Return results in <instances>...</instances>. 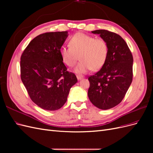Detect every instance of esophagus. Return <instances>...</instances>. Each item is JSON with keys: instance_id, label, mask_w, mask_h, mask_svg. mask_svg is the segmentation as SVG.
Returning a JSON list of instances; mask_svg holds the SVG:
<instances>
[{"instance_id": "obj_1", "label": "esophagus", "mask_w": 153, "mask_h": 153, "mask_svg": "<svg viewBox=\"0 0 153 153\" xmlns=\"http://www.w3.org/2000/svg\"><path fill=\"white\" fill-rule=\"evenodd\" d=\"M76 78H77V79H78V80H80L82 79V78H84V76H82V75H76Z\"/></svg>"}]
</instances>
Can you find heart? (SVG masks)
<instances>
[{
  "mask_svg": "<svg viewBox=\"0 0 153 153\" xmlns=\"http://www.w3.org/2000/svg\"><path fill=\"white\" fill-rule=\"evenodd\" d=\"M69 45L61 47L60 55L63 62L69 67L75 65L79 55L81 61L74 70L78 75L85 74L92 69L98 70L107 59L108 45L102 38L79 32L70 38Z\"/></svg>",
  "mask_w": 153,
  "mask_h": 153,
  "instance_id": "heart-1",
  "label": "heart"
}]
</instances>
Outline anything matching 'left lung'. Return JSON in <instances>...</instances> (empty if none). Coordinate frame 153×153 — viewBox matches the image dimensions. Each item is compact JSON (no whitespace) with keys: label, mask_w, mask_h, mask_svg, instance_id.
Here are the masks:
<instances>
[{"label":"left lung","mask_w":153,"mask_h":153,"mask_svg":"<svg viewBox=\"0 0 153 153\" xmlns=\"http://www.w3.org/2000/svg\"><path fill=\"white\" fill-rule=\"evenodd\" d=\"M108 45V53L100 70L88 78V97L101 110L112 108L121 102L133 78V56L126 43L119 35L106 30H96Z\"/></svg>","instance_id":"obj_1"}]
</instances>
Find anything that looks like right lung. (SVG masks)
<instances>
[{
  "mask_svg": "<svg viewBox=\"0 0 153 153\" xmlns=\"http://www.w3.org/2000/svg\"><path fill=\"white\" fill-rule=\"evenodd\" d=\"M68 31L47 32L32 39L21 56V79L30 99L40 108L54 111L66 102L71 87L78 82L67 71L59 50Z\"/></svg>",
  "mask_w": 153,
  "mask_h": 153,
  "instance_id": "right-lung-1",
  "label": "right lung"
}]
</instances>
